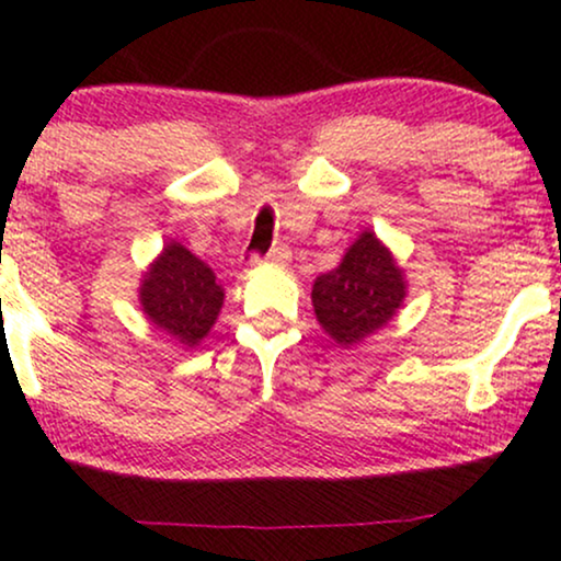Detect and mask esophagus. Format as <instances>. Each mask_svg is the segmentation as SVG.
<instances>
[{
    "instance_id": "esophagus-1",
    "label": "esophagus",
    "mask_w": 561,
    "mask_h": 561,
    "mask_svg": "<svg viewBox=\"0 0 561 561\" xmlns=\"http://www.w3.org/2000/svg\"><path fill=\"white\" fill-rule=\"evenodd\" d=\"M290 247H285V244H279V247H274V250L268 252V255L263 257V261H268V263H276V265H285V263H290ZM255 261H261V257H255Z\"/></svg>"
}]
</instances>
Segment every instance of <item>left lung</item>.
<instances>
[{"mask_svg": "<svg viewBox=\"0 0 561 561\" xmlns=\"http://www.w3.org/2000/svg\"><path fill=\"white\" fill-rule=\"evenodd\" d=\"M403 298V274L370 231L359 236L333 271L317 276L311 290L317 320L341 346L359 344L385 328Z\"/></svg>", "mask_w": 561, "mask_h": 561, "instance_id": "1", "label": "left lung"}]
</instances>
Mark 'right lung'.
<instances>
[{"instance_id": "right-lung-1", "label": "right lung", "mask_w": 561, "mask_h": 561, "mask_svg": "<svg viewBox=\"0 0 561 561\" xmlns=\"http://www.w3.org/2000/svg\"><path fill=\"white\" fill-rule=\"evenodd\" d=\"M139 300L152 325L172 333L180 344L196 346L220 314L222 287L206 263L172 241L147 271Z\"/></svg>"}]
</instances>
